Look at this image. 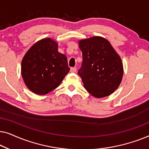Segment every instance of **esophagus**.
Segmentation results:
<instances>
[{"label": "esophagus", "instance_id": "esophagus-1", "mask_svg": "<svg viewBox=\"0 0 149 149\" xmlns=\"http://www.w3.org/2000/svg\"><path fill=\"white\" fill-rule=\"evenodd\" d=\"M70 72H77V68L75 67H72V68H70Z\"/></svg>", "mask_w": 149, "mask_h": 149}]
</instances>
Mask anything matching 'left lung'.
Wrapping results in <instances>:
<instances>
[{
	"mask_svg": "<svg viewBox=\"0 0 149 149\" xmlns=\"http://www.w3.org/2000/svg\"><path fill=\"white\" fill-rule=\"evenodd\" d=\"M83 62L78 74L85 88L97 98L111 95L122 81L121 59L109 41L101 36H93L79 41Z\"/></svg>",
	"mask_w": 149,
	"mask_h": 149,
	"instance_id": "obj_1",
	"label": "left lung"
}]
</instances>
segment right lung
I'll return each instance as SVG.
<instances>
[{"instance_id": "right-lung-1", "label": "right lung", "mask_w": 149, "mask_h": 149, "mask_svg": "<svg viewBox=\"0 0 149 149\" xmlns=\"http://www.w3.org/2000/svg\"><path fill=\"white\" fill-rule=\"evenodd\" d=\"M58 47L52 38H43L34 43L22 59V78L36 94H47L57 88L70 71L66 56L58 52Z\"/></svg>"}]
</instances>
